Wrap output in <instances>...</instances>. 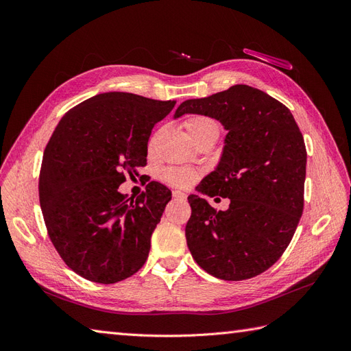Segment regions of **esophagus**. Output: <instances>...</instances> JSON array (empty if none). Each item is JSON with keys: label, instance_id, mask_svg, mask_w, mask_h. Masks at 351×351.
<instances>
[{"label": "esophagus", "instance_id": "34e87169", "mask_svg": "<svg viewBox=\"0 0 351 351\" xmlns=\"http://www.w3.org/2000/svg\"><path fill=\"white\" fill-rule=\"evenodd\" d=\"M173 197H174L176 200H186V199H187V195L183 193V192H178V190H174V192H173Z\"/></svg>", "mask_w": 351, "mask_h": 351}]
</instances>
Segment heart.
Listing matches in <instances>:
<instances>
[{
  "mask_svg": "<svg viewBox=\"0 0 351 351\" xmlns=\"http://www.w3.org/2000/svg\"><path fill=\"white\" fill-rule=\"evenodd\" d=\"M184 127L195 142L200 139V137L219 133V127L217 121L209 119L206 115L192 117V119L186 120ZM154 143L155 139L151 141V147L154 146ZM164 177L168 183H171L177 187H187L193 183V180L196 178V173L187 168H168L164 173Z\"/></svg>",
  "mask_w": 351,
  "mask_h": 351,
  "instance_id": "1",
  "label": "heart"
}]
</instances>
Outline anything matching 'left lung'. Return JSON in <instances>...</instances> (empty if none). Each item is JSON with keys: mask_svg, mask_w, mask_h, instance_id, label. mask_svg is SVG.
<instances>
[{"mask_svg": "<svg viewBox=\"0 0 351 351\" xmlns=\"http://www.w3.org/2000/svg\"><path fill=\"white\" fill-rule=\"evenodd\" d=\"M206 115L228 132L217 168L197 192L230 199L227 210L190 195V253L217 278L241 281L271 268L289 246L303 212L306 146L290 110L256 88L234 84L180 104L174 119Z\"/></svg>", "mask_w": 351, "mask_h": 351, "instance_id": "8db88e82", "label": "left lung"}]
</instances>
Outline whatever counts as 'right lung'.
<instances>
[{"mask_svg": "<svg viewBox=\"0 0 351 351\" xmlns=\"http://www.w3.org/2000/svg\"><path fill=\"white\" fill-rule=\"evenodd\" d=\"M174 105L99 93L70 110L52 133L40 167V209L52 244L80 277L114 284L146 262L171 190L151 182L134 199L119 187L146 165L154 125Z\"/></svg>", "mask_w": 351, "mask_h": 351, "instance_id": "1", "label": "right lung"}]
</instances>
